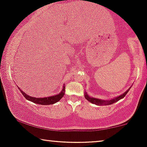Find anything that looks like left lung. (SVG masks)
<instances>
[{"instance_id":"left-lung-1","label":"left lung","mask_w":147,"mask_h":147,"mask_svg":"<svg viewBox=\"0 0 147 147\" xmlns=\"http://www.w3.org/2000/svg\"><path fill=\"white\" fill-rule=\"evenodd\" d=\"M130 88L127 90V91L124 92L123 94H122V95L118 96V97L114 98H113V99H112L110 100H103L97 99V98H91V97H90V96H88L86 93L85 94V98H86V99H87V100H88V101L90 102L92 104H97V105H102V104H104V105H110V104L115 103V102H118V100H120V99H122V98H123L124 96L126 95V94L128 93V91L130 90Z\"/></svg>"}]
</instances>
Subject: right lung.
Listing matches in <instances>:
<instances>
[{
    "label": "right lung",
    "instance_id": "right-lung-1",
    "mask_svg": "<svg viewBox=\"0 0 147 147\" xmlns=\"http://www.w3.org/2000/svg\"><path fill=\"white\" fill-rule=\"evenodd\" d=\"M19 89L26 99L29 100V101H31L32 102H34V103L35 104H41V105H49V104H55L58 101H59V100H61V98H62V97H63L64 94H65V86L63 87L62 91L60 92L59 94H57V95L50 96V97H47V98L46 97V98H41L31 97V96H29V95H27V94H25V92H23V91H22L19 88Z\"/></svg>",
    "mask_w": 147,
    "mask_h": 147
}]
</instances>
